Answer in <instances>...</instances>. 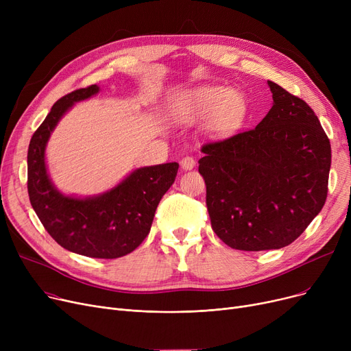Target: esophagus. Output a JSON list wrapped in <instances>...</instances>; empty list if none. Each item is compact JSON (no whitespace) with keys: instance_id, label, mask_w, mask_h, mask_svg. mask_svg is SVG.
<instances>
[{"instance_id":"34e87169","label":"esophagus","mask_w":351,"mask_h":351,"mask_svg":"<svg viewBox=\"0 0 351 351\" xmlns=\"http://www.w3.org/2000/svg\"><path fill=\"white\" fill-rule=\"evenodd\" d=\"M195 165H196V162H195V159H193L192 156H185V158H183V159L180 160L182 169H185V171H191V169H193V168H195Z\"/></svg>"}]
</instances>
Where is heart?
<instances>
[{
  "label": "heart",
  "instance_id": "heart-1",
  "mask_svg": "<svg viewBox=\"0 0 351 351\" xmlns=\"http://www.w3.org/2000/svg\"><path fill=\"white\" fill-rule=\"evenodd\" d=\"M245 112L243 98L225 86H199L180 95L172 109L179 123H192L215 115L220 126H232Z\"/></svg>",
  "mask_w": 351,
  "mask_h": 351
}]
</instances>
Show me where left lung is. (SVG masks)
Wrapping results in <instances>:
<instances>
[{"instance_id": "1", "label": "left lung", "mask_w": 351, "mask_h": 351, "mask_svg": "<svg viewBox=\"0 0 351 351\" xmlns=\"http://www.w3.org/2000/svg\"><path fill=\"white\" fill-rule=\"evenodd\" d=\"M267 84L273 106L259 125L200 149L212 229L237 250L290 245L327 197L331 147L319 118L303 99Z\"/></svg>"}]
</instances>
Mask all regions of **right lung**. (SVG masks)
<instances>
[{
    "instance_id": "right-lung-1",
    "label": "right lung",
    "mask_w": 351,
    "mask_h": 351,
    "mask_svg": "<svg viewBox=\"0 0 351 351\" xmlns=\"http://www.w3.org/2000/svg\"><path fill=\"white\" fill-rule=\"evenodd\" d=\"M99 92L81 88L53 104L28 147V195L45 230L64 249L95 259H117L134 252L151 230L162 196L175 182L179 163L145 166L101 195H64L52 183L45 163L49 136L60 119L80 101Z\"/></svg>"
}]
</instances>
